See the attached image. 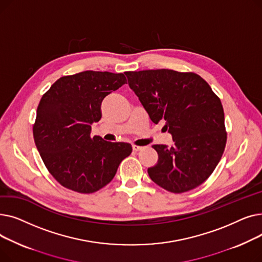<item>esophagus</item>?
Segmentation results:
<instances>
[{
  "label": "esophagus",
  "mask_w": 262,
  "mask_h": 262,
  "mask_svg": "<svg viewBox=\"0 0 262 262\" xmlns=\"http://www.w3.org/2000/svg\"><path fill=\"white\" fill-rule=\"evenodd\" d=\"M133 149L135 150V152H139V150H141V149H142V146H139V145L133 144Z\"/></svg>",
  "instance_id": "1"
}]
</instances>
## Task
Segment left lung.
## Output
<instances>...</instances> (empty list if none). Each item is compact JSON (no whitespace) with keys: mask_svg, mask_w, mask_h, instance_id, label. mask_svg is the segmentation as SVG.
Wrapping results in <instances>:
<instances>
[{"mask_svg":"<svg viewBox=\"0 0 262 262\" xmlns=\"http://www.w3.org/2000/svg\"><path fill=\"white\" fill-rule=\"evenodd\" d=\"M150 120L166 122L173 145L154 144L158 161L147 173L173 193L202 185L225 149L227 134L221 101L208 82L192 72L169 69L125 73Z\"/></svg>","mask_w":262,"mask_h":262,"instance_id":"obj_1","label":"left lung"}]
</instances>
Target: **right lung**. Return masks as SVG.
<instances>
[{"label": "right lung", "mask_w": 262, "mask_h": 262, "mask_svg": "<svg viewBox=\"0 0 262 262\" xmlns=\"http://www.w3.org/2000/svg\"><path fill=\"white\" fill-rule=\"evenodd\" d=\"M126 84L123 73L84 71L57 79L42 95L33 126L38 152L64 188L93 193L113 181L132 145L91 137L105 96Z\"/></svg>", "instance_id": "obj_1"}]
</instances>
